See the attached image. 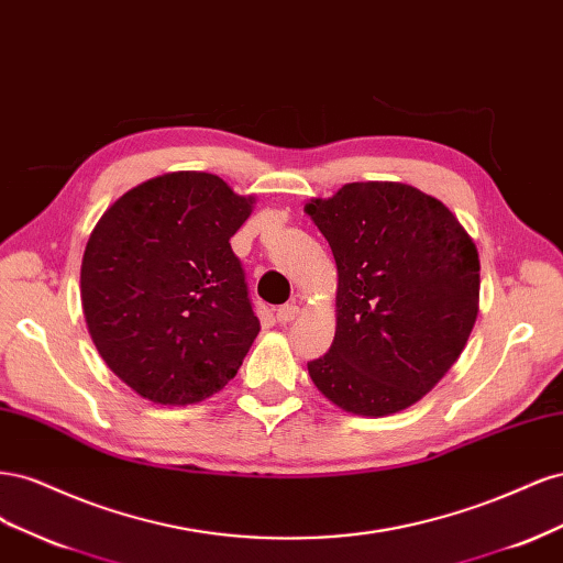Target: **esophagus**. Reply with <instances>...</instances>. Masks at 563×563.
<instances>
[{
  "label": "esophagus",
  "mask_w": 563,
  "mask_h": 563,
  "mask_svg": "<svg viewBox=\"0 0 563 563\" xmlns=\"http://www.w3.org/2000/svg\"><path fill=\"white\" fill-rule=\"evenodd\" d=\"M298 305L296 302H286V305H282V308L277 310V321L279 323H288V321H294L296 317H298Z\"/></svg>",
  "instance_id": "1"
}]
</instances>
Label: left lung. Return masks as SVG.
<instances>
[{
	"label": "left lung",
	"instance_id": "obj_1",
	"mask_svg": "<svg viewBox=\"0 0 563 563\" xmlns=\"http://www.w3.org/2000/svg\"><path fill=\"white\" fill-rule=\"evenodd\" d=\"M338 265L335 338L308 364L354 416L404 411L446 376L479 312V253L439 199L404 183H347L305 203Z\"/></svg>",
	"mask_w": 563,
	"mask_h": 563
}]
</instances>
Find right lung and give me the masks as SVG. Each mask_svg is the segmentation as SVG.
<instances>
[{
    "mask_svg": "<svg viewBox=\"0 0 563 563\" xmlns=\"http://www.w3.org/2000/svg\"><path fill=\"white\" fill-rule=\"evenodd\" d=\"M213 174L141 183L98 220L81 261L96 350L135 395L197 404L240 371L261 331L230 236L251 216Z\"/></svg>",
    "mask_w": 563,
    "mask_h": 563,
    "instance_id": "right-lung-1",
    "label": "right lung"
}]
</instances>
